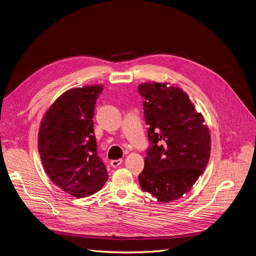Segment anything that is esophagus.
Returning <instances> with one entry per match:
<instances>
[{
    "label": "esophagus",
    "instance_id": "34e87169",
    "mask_svg": "<svg viewBox=\"0 0 256 256\" xmlns=\"http://www.w3.org/2000/svg\"><path fill=\"white\" fill-rule=\"evenodd\" d=\"M110 166L114 167V168H116L118 166H120L122 163V159L120 158V159H116V160H110Z\"/></svg>",
    "mask_w": 256,
    "mask_h": 256
}]
</instances>
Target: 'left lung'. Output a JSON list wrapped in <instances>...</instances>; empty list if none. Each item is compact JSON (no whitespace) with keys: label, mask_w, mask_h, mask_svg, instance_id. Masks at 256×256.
<instances>
[{"label":"left lung","mask_w":256,"mask_h":256,"mask_svg":"<svg viewBox=\"0 0 256 256\" xmlns=\"http://www.w3.org/2000/svg\"><path fill=\"white\" fill-rule=\"evenodd\" d=\"M138 89L150 126L140 185L157 201L171 202L189 192L204 172L210 152V132L202 114L182 89L155 82Z\"/></svg>","instance_id":"obj_1"}]
</instances>
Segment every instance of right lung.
<instances>
[{
  "label": "right lung",
  "mask_w": 256,
  "mask_h": 256,
  "mask_svg": "<svg viewBox=\"0 0 256 256\" xmlns=\"http://www.w3.org/2000/svg\"><path fill=\"white\" fill-rule=\"evenodd\" d=\"M102 86H85L62 94L42 118L38 152L52 182L76 198L97 193L108 180L98 155L93 116Z\"/></svg>",
  "instance_id": "add662e5"
}]
</instances>
